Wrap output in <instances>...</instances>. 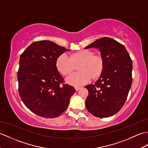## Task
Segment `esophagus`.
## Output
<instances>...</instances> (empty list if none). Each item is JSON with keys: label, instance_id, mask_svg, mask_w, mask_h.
I'll use <instances>...</instances> for the list:
<instances>
[{"label": "esophagus", "instance_id": "esophagus-1", "mask_svg": "<svg viewBox=\"0 0 148 148\" xmlns=\"http://www.w3.org/2000/svg\"><path fill=\"white\" fill-rule=\"evenodd\" d=\"M81 86H75V90L76 91H78V90H79L80 89H81Z\"/></svg>", "mask_w": 148, "mask_h": 148}]
</instances>
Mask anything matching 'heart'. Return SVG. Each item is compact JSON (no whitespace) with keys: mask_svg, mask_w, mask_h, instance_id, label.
Listing matches in <instances>:
<instances>
[{"mask_svg":"<svg viewBox=\"0 0 148 148\" xmlns=\"http://www.w3.org/2000/svg\"><path fill=\"white\" fill-rule=\"evenodd\" d=\"M79 72L71 74L67 82L74 86H80L87 83L91 78L96 79L101 75L104 67V60L99 55H94L91 50H84L71 54L70 56L63 53L57 58L56 66L58 71L67 75L73 72L75 66Z\"/></svg>","mask_w":148,"mask_h":148,"instance_id":"heart-1","label":"heart"}]
</instances>
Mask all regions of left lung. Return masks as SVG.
Returning a JSON list of instances; mask_svg holds the SVG:
<instances>
[{
  "label": "left lung",
  "instance_id": "8db88e82",
  "mask_svg": "<svg viewBox=\"0 0 148 148\" xmlns=\"http://www.w3.org/2000/svg\"><path fill=\"white\" fill-rule=\"evenodd\" d=\"M92 47L100 51L104 67L94 84L86 86V107L95 116L108 117L122 108L127 98L132 82V62L125 47L110 38L102 37L85 49Z\"/></svg>",
  "mask_w": 148,
  "mask_h": 148
}]
</instances>
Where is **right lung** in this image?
I'll use <instances>...</instances> for the list:
<instances>
[{
    "instance_id": "right-lung-1",
    "label": "right lung",
    "mask_w": 148,
    "mask_h": 148,
    "mask_svg": "<svg viewBox=\"0 0 148 148\" xmlns=\"http://www.w3.org/2000/svg\"><path fill=\"white\" fill-rule=\"evenodd\" d=\"M66 48L49 40L32 43L20 56L18 91L26 107L37 115L56 118L69 104L75 91L65 84L56 66L57 58Z\"/></svg>"
}]
</instances>
